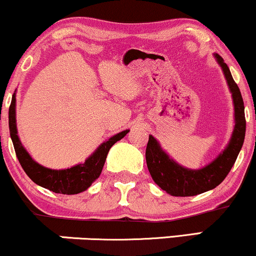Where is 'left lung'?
Listing matches in <instances>:
<instances>
[{
    "mask_svg": "<svg viewBox=\"0 0 256 256\" xmlns=\"http://www.w3.org/2000/svg\"><path fill=\"white\" fill-rule=\"evenodd\" d=\"M216 58L224 72L228 88L232 92L234 104V128L226 149L213 162L201 170L184 168L170 158L152 136H149L146 149V160L152 180L162 190L172 196H195L208 190H212L222 183L231 171L234 161L238 156L246 137L244 104L238 85L234 83L228 64L220 55Z\"/></svg>",
    "mask_w": 256,
    "mask_h": 256,
    "instance_id": "1",
    "label": "left lung"
}]
</instances>
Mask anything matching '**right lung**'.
<instances>
[{
    "instance_id": "1",
    "label": "right lung",
    "mask_w": 256,
    "mask_h": 256,
    "mask_svg": "<svg viewBox=\"0 0 256 256\" xmlns=\"http://www.w3.org/2000/svg\"><path fill=\"white\" fill-rule=\"evenodd\" d=\"M8 119H10V138L14 149H16V158L26 174L30 177L32 182L40 186L46 188L52 192L64 194V195H74V194L85 192L101 174L106 158H107L112 146L126 136V134L128 132V130L122 131L106 140L89 158L85 160L84 164H79L71 168L58 171V170H50L40 166L36 161L32 160L28 152L20 143L16 124V92L12 98Z\"/></svg>"
}]
</instances>
